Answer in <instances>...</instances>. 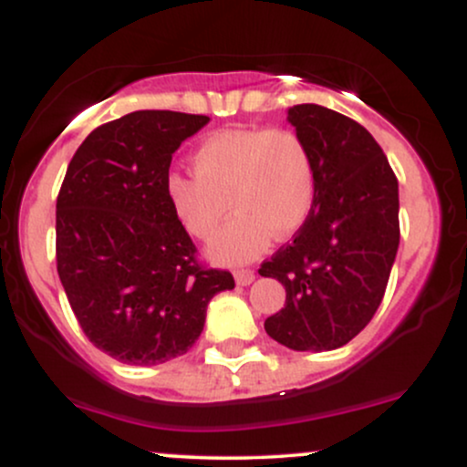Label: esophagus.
I'll return each instance as SVG.
<instances>
[{"instance_id": "1", "label": "esophagus", "mask_w": 467, "mask_h": 467, "mask_svg": "<svg viewBox=\"0 0 467 467\" xmlns=\"http://www.w3.org/2000/svg\"><path fill=\"white\" fill-rule=\"evenodd\" d=\"M234 281H237V285H250V283L254 281V272H252V270H237V272H234Z\"/></svg>"}]
</instances>
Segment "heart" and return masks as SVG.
Returning a JSON list of instances; mask_svg holds the SVG:
<instances>
[{
	"label": "heart",
	"mask_w": 467,
	"mask_h": 467,
	"mask_svg": "<svg viewBox=\"0 0 467 467\" xmlns=\"http://www.w3.org/2000/svg\"><path fill=\"white\" fill-rule=\"evenodd\" d=\"M192 164L195 171L166 175V197L197 239L211 237L230 208H239L211 244V256L223 264L252 259L270 234L289 237L312 213L314 160L298 133L270 127L215 131L197 147Z\"/></svg>",
	"instance_id": "heart-1"
}]
</instances>
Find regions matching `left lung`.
Returning <instances> with one entry per match:
<instances>
[{
  "label": "left lung",
  "mask_w": 467,
  "mask_h": 467,
  "mask_svg": "<svg viewBox=\"0 0 467 467\" xmlns=\"http://www.w3.org/2000/svg\"><path fill=\"white\" fill-rule=\"evenodd\" d=\"M287 120L307 144L316 197L307 222L261 264L285 287L267 336L294 351H331L371 323L400 245L398 178L360 122L320 105H294Z\"/></svg>",
  "instance_id": "8db88e82"
}]
</instances>
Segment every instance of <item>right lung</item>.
Listing matches in <instances>:
<instances>
[{
    "mask_svg": "<svg viewBox=\"0 0 467 467\" xmlns=\"http://www.w3.org/2000/svg\"><path fill=\"white\" fill-rule=\"evenodd\" d=\"M208 116L142 109L85 138L57 197V272L80 329L118 362L153 367L195 345L206 307L234 287L206 267L166 197L180 144Z\"/></svg>",
    "mask_w": 467,
    "mask_h": 467,
    "instance_id": "obj_1",
    "label": "right lung"
}]
</instances>
